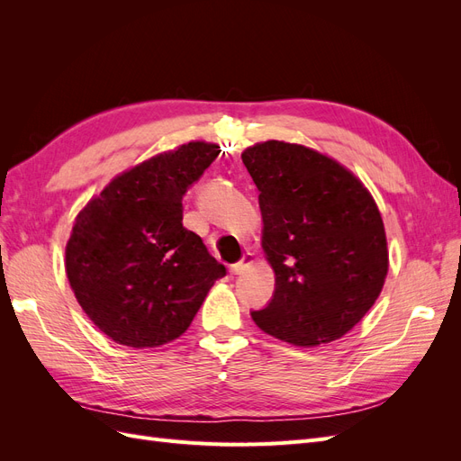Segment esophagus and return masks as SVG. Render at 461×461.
<instances>
[{
    "mask_svg": "<svg viewBox=\"0 0 461 461\" xmlns=\"http://www.w3.org/2000/svg\"><path fill=\"white\" fill-rule=\"evenodd\" d=\"M252 263H254L252 254H244V258H242L239 263H234V265H232V267H230V273H232V275H242L248 267H252Z\"/></svg>",
    "mask_w": 461,
    "mask_h": 461,
    "instance_id": "34e87169",
    "label": "esophagus"
}]
</instances>
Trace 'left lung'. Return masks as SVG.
<instances>
[{
    "instance_id": "obj_1",
    "label": "left lung",
    "mask_w": 461,
    "mask_h": 461,
    "mask_svg": "<svg viewBox=\"0 0 461 461\" xmlns=\"http://www.w3.org/2000/svg\"><path fill=\"white\" fill-rule=\"evenodd\" d=\"M242 161L259 190L261 248L275 294L256 325L300 348L342 339L373 308L388 273L386 232L366 185L317 149L258 142Z\"/></svg>"
}]
</instances>
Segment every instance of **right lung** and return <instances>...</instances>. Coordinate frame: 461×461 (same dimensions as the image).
Here are the masks:
<instances>
[{
  "label": "right lung",
  "mask_w": 461,
  "mask_h": 461,
  "mask_svg": "<svg viewBox=\"0 0 461 461\" xmlns=\"http://www.w3.org/2000/svg\"><path fill=\"white\" fill-rule=\"evenodd\" d=\"M219 156L192 140L119 173L75 217L65 271L107 339L158 348L183 334L227 269L183 227V196Z\"/></svg>",
  "instance_id": "obj_1"
}]
</instances>
